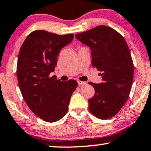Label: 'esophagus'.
Here are the masks:
<instances>
[{
    "instance_id": "1",
    "label": "esophagus",
    "mask_w": 151,
    "mask_h": 151,
    "mask_svg": "<svg viewBox=\"0 0 151 151\" xmlns=\"http://www.w3.org/2000/svg\"><path fill=\"white\" fill-rule=\"evenodd\" d=\"M77 83L79 86H83V85H85L86 83L85 81H78Z\"/></svg>"
}]
</instances>
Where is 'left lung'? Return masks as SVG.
Here are the masks:
<instances>
[{"label":"left lung","mask_w":151,"mask_h":151,"mask_svg":"<svg viewBox=\"0 0 151 151\" xmlns=\"http://www.w3.org/2000/svg\"><path fill=\"white\" fill-rule=\"evenodd\" d=\"M75 36L89 46L92 66L101 72L103 79L101 83L88 82L95 89L88 109L99 119H110L124 106L133 82L134 64L127 43L117 31L105 25Z\"/></svg>","instance_id":"obj_1"}]
</instances>
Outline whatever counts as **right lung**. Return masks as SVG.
<instances>
[{
    "label": "right lung",
    "mask_w": 151,
    "mask_h": 151,
    "mask_svg": "<svg viewBox=\"0 0 151 151\" xmlns=\"http://www.w3.org/2000/svg\"><path fill=\"white\" fill-rule=\"evenodd\" d=\"M74 39L72 34L58 35L44 30L29 34L22 45L17 59V77L23 99L36 116L55 122L68 112L77 81L58 80L54 72L58 56Z\"/></svg>",
    "instance_id": "right-lung-1"
}]
</instances>
